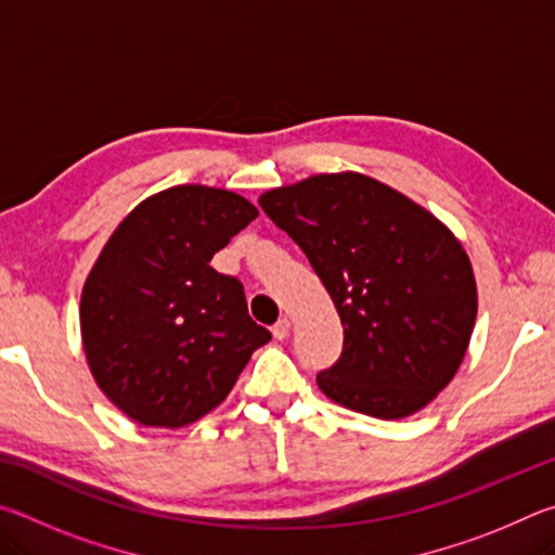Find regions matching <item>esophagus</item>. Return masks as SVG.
Returning a JSON list of instances; mask_svg holds the SVG:
<instances>
[{"label":"esophagus","mask_w":555,"mask_h":555,"mask_svg":"<svg viewBox=\"0 0 555 555\" xmlns=\"http://www.w3.org/2000/svg\"><path fill=\"white\" fill-rule=\"evenodd\" d=\"M288 331H291L288 318H279V321L274 323V327H271V333H274L276 340H286V337H288Z\"/></svg>","instance_id":"1"}]
</instances>
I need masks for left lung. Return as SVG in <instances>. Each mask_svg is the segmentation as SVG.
Here are the masks:
<instances>
[{
	"instance_id": "left-lung-1",
	"label": "left lung",
	"mask_w": 555,
	"mask_h": 555,
	"mask_svg": "<svg viewBox=\"0 0 555 555\" xmlns=\"http://www.w3.org/2000/svg\"><path fill=\"white\" fill-rule=\"evenodd\" d=\"M259 205L311 261L343 323V352L318 387L345 409L403 418L453 379L477 315L453 232L362 173L274 188Z\"/></svg>"
}]
</instances>
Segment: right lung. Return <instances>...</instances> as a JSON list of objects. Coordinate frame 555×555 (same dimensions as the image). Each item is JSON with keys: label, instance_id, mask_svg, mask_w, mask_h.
I'll return each instance as SVG.
<instances>
[{"label": "right lung", "instance_id": "add662e5", "mask_svg": "<svg viewBox=\"0 0 555 555\" xmlns=\"http://www.w3.org/2000/svg\"><path fill=\"white\" fill-rule=\"evenodd\" d=\"M257 215L237 193L176 185L137 205L102 249L80 298L82 345L98 387L137 424L198 421L271 340L242 281L210 267Z\"/></svg>", "mask_w": 555, "mask_h": 555}]
</instances>
